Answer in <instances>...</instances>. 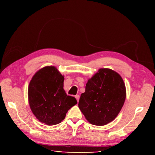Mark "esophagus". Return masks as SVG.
<instances>
[{"mask_svg":"<svg viewBox=\"0 0 155 155\" xmlns=\"http://www.w3.org/2000/svg\"><path fill=\"white\" fill-rule=\"evenodd\" d=\"M75 98H76V99L77 100V102H78V101H79V98H80L79 95H76L75 96Z\"/></svg>","mask_w":155,"mask_h":155,"instance_id":"1","label":"esophagus"}]
</instances>
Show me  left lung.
Here are the masks:
<instances>
[{"instance_id":"8db88e82","label":"left lung","mask_w":155,"mask_h":155,"mask_svg":"<svg viewBox=\"0 0 155 155\" xmlns=\"http://www.w3.org/2000/svg\"><path fill=\"white\" fill-rule=\"evenodd\" d=\"M125 99L126 87L120 75L111 69L101 68L88 80L78 107L91 124L103 126L117 117Z\"/></svg>"}]
</instances>
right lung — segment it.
I'll use <instances>...</instances> for the list:
<instances>
[{
  "mask_svg": "<svg viewBox=\"0 0 155 155\" xmlns=\"http://www.w3.org/2000/svg\"><path fill=\"white\" fill-rule=\"evenodd\" d=\"M64 77L56 68L46 66L37 72L28 89L31 111L41 122L55 125L64 120L66 113L77 103L64 90Z\"/></svg>",
  "mask_w": 155,
  "mask_h": 155,
  "instance_id": "obj_1",
  "label": "right lung"
}]
</instances>
